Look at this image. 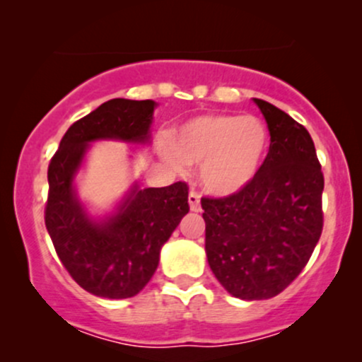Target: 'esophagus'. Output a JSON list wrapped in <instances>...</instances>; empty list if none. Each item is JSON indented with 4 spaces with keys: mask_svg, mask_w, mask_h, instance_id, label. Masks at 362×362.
I'll use <instances>...</instances> for the list:
<instances>
[{
    "mask_svg": "<svg viewBox=\"0 0 362 362\" xmlns=\"http://www.w3.org/2000/svg\"><path fill=\"white\" fill-rule=\"evenodd\" d=\"M189 206L190 211H194V213H201V195L195 192V190H190Z\"/></svg>",
    "mask_w": 362,
    "mask_h": 362,
    "instance_id": "esophagus-1",
    "label": "esophagus"
}]
</instances>
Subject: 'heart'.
Wrapping results in <instances>:
<instances>
[{"mask_svg":"<svg viewBox=\"0 0 362 362\" xmlns=\"http://www.w3.org/2000/svg\"><path fill=\"white\" fill-rule=\"evenodd\" d=\"M269 149V131L253 115L204 114L173 132V152L165 156L178 170L201 165V184L218 197L248 187L260 172Z\"/></svg>","mask_w":362,"mask_h":362,"instance_id":"obj_1","label":"heart"}]
</instances>
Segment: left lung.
Instances as JSON below:
<instances>
[{"mask_svg": "<svg viewBox=\"0 0 362 362\" xmlns=\"http://www.w3.org/2000/svg\"><path fill=\"white\" fill-rule=\"evenodd\" d=\"M271 134L260 172L243 190L202 197L206 255L240 300H269L300 276L323 228V173L313 139L272 103L253 98Z\"/></svg>", "mask_w": 362, "mask_h": 362, "instance_id": "8db88e82", "label": "left lung"}]
</instances>
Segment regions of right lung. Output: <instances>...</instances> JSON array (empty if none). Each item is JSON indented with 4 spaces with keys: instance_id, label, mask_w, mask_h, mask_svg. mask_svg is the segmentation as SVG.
<instances>
[{
    "instance_id": "obj_1",
    "label": "right lung",
    "mask_w": 362,
    "mask_h": 362,
    "mask_svg": "<svg viewBox=\"0 0 362 362\" xmlns=\"http://www.w3.org/2000/svg\"><path fill=\"white\" fill-rule=\"evenodd\" d=\"M155 109L153 100L112 98L102 103L66 131L49 163L45 228L66 271L95 296H136L155 274L161 247L189 213L184 182L148 189L134 182L102 218L91 216L78 197L74 178L91 143L148 144Z\"/></svg>"
}]
</instances>
